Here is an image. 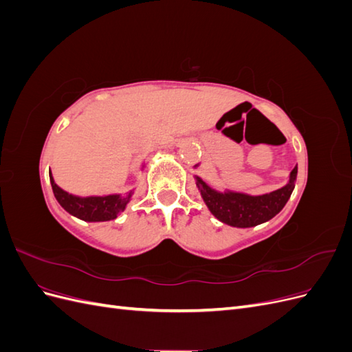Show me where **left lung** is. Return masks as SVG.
Returning <instances> with one entry per match:
<instances>
[{"label": "left lung", "instance_id": "1", "mask_svg": "<svg viewBox=\"0 0 352 352\" xmlns=\"http://www.w3.org/2000/svg\"><path fill=\"white\" fill-rule=\"evenodd\" d=\"M199 164L194 166L198 168ZM298 166L292 168L287 184L269 194L251 195L247 192L210 186L204 179L194 175L195 185L210 212L217 220L233 228H254L273 219L286 206L296 184Z\"/></svg>", "mask_w": 352, "mask_h": 352}]
</instances>
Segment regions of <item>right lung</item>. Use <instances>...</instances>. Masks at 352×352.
<instances>
[{"label": "right lung", "instance_id": "1", "mask_svg": "<svg viewBox=\"0 0 352 352\" xmlns=\"http://www.w3.org/2000/svg\"><path fill=\"white\" fill-rule=\"evenodd\" d=\"M145 162L141 166V172H144ZM50 182L52 192H54L56 199L58 204L65 208L69 214L78 217L83 221H110L120 216V212L129 204L132 199L133 190L127 192L126 195L122 194H110V195H89V197H79L69 194L67 190L61 189L57 184L50 170Z\"/></svg>", "mask_w": 352, "mask_h": 352}]
</instances>
